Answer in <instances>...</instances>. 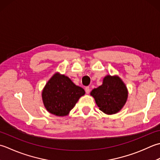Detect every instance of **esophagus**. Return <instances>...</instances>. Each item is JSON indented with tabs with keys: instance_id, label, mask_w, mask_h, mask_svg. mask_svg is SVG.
<instances>
[{
	"instance_id": "1",
	"label": "esophagus",
	"mask_w": 160,
	"mask_h": 160,
	"mask_svg": "<svg viewBox=\"0 0 160 160\" xmlns=\"http://www.w3.org/2000/svg\"><path fill=\"white\" fill-rule=\"evenodd\" d=\"M85 90H86V92L87 94H89V93H90V87H89V86H86V88H85Z\"/></svg>"
}]
</instances>
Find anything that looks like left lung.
Returning a JSON list of instances; mask_svg holds the SVG:
<instances>
[{"instance_id": "8db88e82", "label": "left lung", "mask_w": 160, "mask_h": 160, "mask_svg": "<svg viewBox=\"0 0 160 160\" xmlns=\"http://www.w3.org/2000/svg\"><path fill=\"white\" fill-rule=\"evenodd\" d=\"M94 97L99 110L107 115H113L121 110L128 98V90L118 76L107 75L102 86L93 89Z\"/></svg>"}]
</instances>
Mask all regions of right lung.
<instances>
[{
    "instance_id": "add662e5",
    "label": "right lung",
    "mask_w": 160,
    "mask_h": 160,
    "mask_svg": "<svg viewBox=\"0 0 160 160\" xmlns=\"http://www.w3.org/2000/svg\"><path fill=\"white\" fill-rule=\"evenodd\" d=\"M85 94L84 90L76 86L64 74L55 73L48 81L42 92L44 106L49 112L57 116H66L78 100Z\"/></svg>"
}]
</instances>
